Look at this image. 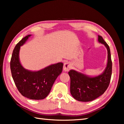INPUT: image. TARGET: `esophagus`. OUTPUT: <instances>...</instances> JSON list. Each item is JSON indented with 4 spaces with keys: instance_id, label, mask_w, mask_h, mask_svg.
<instances>
[{
    "instance_id": "1",
    "label": "esophagus",
    "mask_w": 124,
    "mask_h": 124,
    "mask_svg": "<svg viewBox=\"0 0 124 124\" xmlns=\"http://www.w3.org/2000/svg\"><path fill=\"white\" fill-rule=\"evenodd\" d=\"M71 67H72V66H71V63L69 62H65L64 65H63V70L65 71H68L71 69Z\"/></svg>"
}]
</instances>
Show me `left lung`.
I'll return each instance as SVG.
<instances>
[{
    "label": "left lung",
    "instance_id": "obj_1",
    "mask_svg": "<svg viewBox=\"0 0 124 124\" xmlns=\"http://www.w3.org/2000/svg\"><path fill=\"white\" fill-rule=\"evenodd\" d=\"M98 41L103 44L108 50V63L103 73L97 77H89L73 70L68 72L71 94L78 101L88 102L95 100L106 92L110 84L112 70L110 49L100 36H98Z\"/></svg>",
    "mask_w": 124,
    "mask_h": 124
}]
</instances>
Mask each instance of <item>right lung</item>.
<instances>
[{
    "instance_id": "obj_1",
    "label": "right lung",
    "mask_w": 124,
    "mask_h": 124,
    "mask_svg": "<svg viewBox=\"0 0 124 124\" xmlns=\"http://www.w3.org/2000/svg\"><path fill=\"white\" fill-rule=\"evenodd\" d=\"M31 35L22 39L15 46L10 61V69L18 91L23 96L33 100H41L49 94L55 81L62 71L63 63L58 62L38 71L24 69L19 60L20 47Z\"/></svg>"
}]
</instances>
